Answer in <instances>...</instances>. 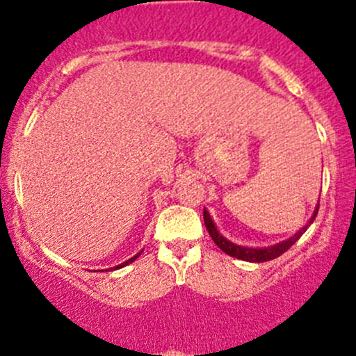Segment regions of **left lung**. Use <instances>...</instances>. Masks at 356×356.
<instances>
[{
  "label": "left lung",
  "mask_w": 356,
  "mask_h": 356,
  "mask_svg": "<svg viewBox=\"0 0 356 356\" xmlns=\"http://www.w3.org/2000/svg\"><path fill=\"white\" fill-rule=\"evenodd\" d=\"M317 211H318V204L315 207V211L314 215L310 217V220L307 222V224L303 225V227L300 229L298 232H294L293 236L288 239H284V241H279L275 243V245L272 246H264V248H251V246H241V245H236V243L229 241L227 238H224V236L220 234V231L217 229V225H215V222L211 220L210 213H208L207 208H203V218H204V225H207V231L208 234L211 236V239H213V243L220 248L224 253H227L229 257H234V258H239V260H245V261H251V264H261V261H268V260H274V258L281 257L284 251H288L291 246L294 245V243L298 241V239L301 238V236L307 232V229L310 227L312 224H314L315 217H317Z\"/></svg>",
  "instance_id": "1"
}]
</instances>
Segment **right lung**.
<instances>
[{
	"instance_id": "right-lung-1",
	"label": "right lung",
	"mask_w": 356,
	"mask_h": 356,
	"mask_svg": "<svg viewBox=\"0 0 356 356\" xmlns=\"http://www.w3.org/2000/svg\"><path fill=\"white\" fill-rule=\"evenodd\" d=\"M143 253V251H139V253L138 254H136V257H132V258H129V260L127 261H124V264H120V265H117V267H113V268H108V270H117V268H122V267H125V265H129V264H132V261H134L136 260V258H138L139 257V254H141Z\"/></svg>"
}]
</instances>
